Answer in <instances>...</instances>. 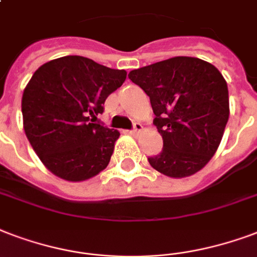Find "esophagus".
Returning a JSON list of instances; mask_svg holds the SVG:
<instances>
[{
    "label": "esophagus",
    "instance_id": "esophagus-1",
    "mask_svg": "<svg viewBox=\"0 0 257 257\" xmlns=\"http://www.w3.org/2000/svg\"><path fill=\"white\" fill-rule=\"evenodd\" d=\"M143 131V125L140 122H135L133 124V129L131 131V135H139Z\"/></svg>",
    "mask_w": 257,
    "mask_h": 257
}]
</instances>
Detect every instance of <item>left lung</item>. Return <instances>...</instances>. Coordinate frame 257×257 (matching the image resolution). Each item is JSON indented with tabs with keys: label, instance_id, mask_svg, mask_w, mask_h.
Instances as JSON below:
<instances>
[{
	"label": "left lung",
	"instance_id": "8db88e82",
	"mask_svg": "<svg viewBox=\"0 0 257 257\" xmlns=\"http://www.w3.org/2000/svg\"><path fill=\"white\" fill-rule=\"evenodd\" d=\"M150 97L163 150L148 158L156 171L185 178L209 163L229 118L228 85L213 64L175 56L129 72Z\"/></svg>",
	"mask_w": 257,
	"mask_h": 257
}]
</instances>
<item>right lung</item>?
Returning <instances> with one entry per match:
<instances>
[{
  "mask_svg": "<svg viewBox=\"0 0 257 257\" xmlns=\"http://www.w3.org/2000/svg\"><path fill=\"white\" fill-rule=\"evenodd\" d=\"M125 78V70L76 55L50 60L35 71L21 101L24 131L54 175L82 182L106 168L120 132L97 122V115Z\"/></svg>",
  "mask_w": 257,
  "mask_h": 257,
  "instance_id": "1",
  "label": "right lung"
}]
</instances>
